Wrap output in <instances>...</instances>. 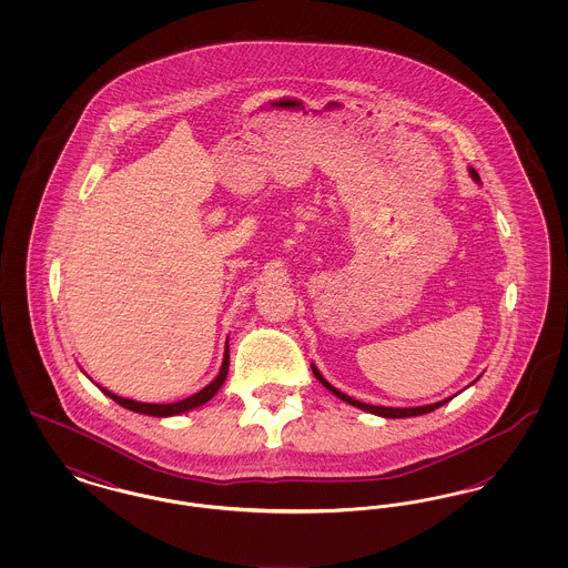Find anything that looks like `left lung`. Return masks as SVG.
<instances>
[{
	"label": "left lung",
	"instance_id": "8db88e82",
	"mask_svg": "<svg viewBox=\"0 0 568 568\" xmlns=\"http://www.w3.org/2000/svg\"><path fill=\"white\" fill-rule=\"evenodd\" d=\"M468 172H470V176H473V181L475 183H481V179H479V174L475 172V168H468ZM311 368H313V375L320 378V383H324L325 389H329L336 398H341V400H345L347 405L357 406V408H362V410H366V413H373V415H378V417H387V419H400V417H415V415H426V413H430L434 408H438V406L447 405L452 398H445V400H440V403H434V405L426 406H410V408H394V406H375V405H366V403H359V400H355L352 396H347V394H343V392H338L334 385H329L327 381H325L324 375L317 371V366L315 364H311ZM477 381V378H475ZM473 381V383H475Z\"/></svg>",
	"mask_w": 568,
	"mask_h": 568
}]
</instances>
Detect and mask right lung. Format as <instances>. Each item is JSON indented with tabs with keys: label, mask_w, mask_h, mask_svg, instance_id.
<instances>
[{
	"label": "right lung",
	"mask_w": 568,
	"mask_h": 568,
	"mask_svg": "<svg viewBox=\"0 0 568 568\" xmlns=\"http://www.w3.org/2000/svg\"><path fill=\"white\" fill-rule=\"evenodd\" d=\"M227 368H230V347L225 345V353H223V364H221V371L204 389H200L197 394H193L185 400H179V403H170V405H153V403H138V400H130V398H121L116 394H112L109 389L100 387L109 398H112L116 405L123 406V408H130L134 413H142V415H151V417H172V415H181V413H187L191 408H197V406L206 405L216 392L219 387L223 385V381L227 377Z\"/></svg>",
	"instance_id": "add662e5"
}]
</instances>
